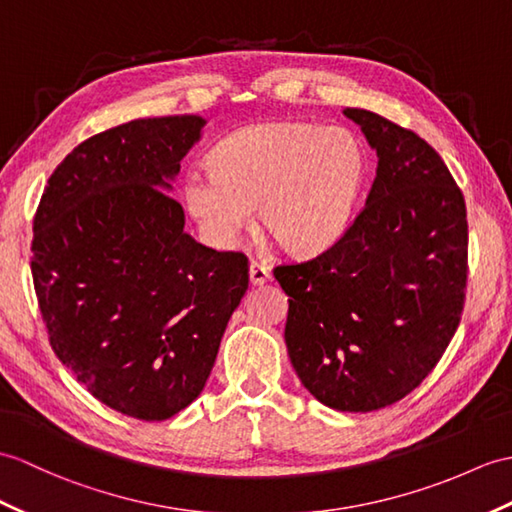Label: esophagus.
Returning <instances> with one entry per match:
<instances>
[{
	"label": "esophagus",
	"mask_w": 512,
	"mask_h": 512,
	"mask_svg": "<svg viewBox=\"0 0 512 512\" xmlns=\"http://www.w3.org/2000/svg\"><path fill=\"white\" fill-rule=\"evenodd\" d=\"M248 279H251L253 285H264L266 281H270V270L264 264L253 261V264L248 266Z\"/></svg>",
	"instance_id": "34e87169"
}]
</instances>
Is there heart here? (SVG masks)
<instances>
[{
	"mask_svg": "<svg viewBox=\"0 0 512 512\" xmlns=\"http://www.w3.org/2000/svg\"><path fill=\"white\" fill-rule=\"evenodd\" d=\"M211 170L183 176V200L213 246H233L259 222L285 253L314 257L347 235L371 174L364 141L349 128L264 122L224 137Z\"/></svg>",
	"mask_w": 512,
	"mask_h": 512,
	"instance_id": "heart-1",
	"label": "heart"
}]
</instances>
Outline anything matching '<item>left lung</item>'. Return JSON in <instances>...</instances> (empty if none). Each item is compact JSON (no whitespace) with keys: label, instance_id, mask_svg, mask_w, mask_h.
Segmentation results:
<instances>
[{"label":"left lung","instance_id":"obj_1","mask_svg":"<svg viewBox=\"0 0 512 512\" xmlns=\"http://www.w3.org/2000/svg\"><path fill=\"white\" fill-rule=\"evenodd\" d=\"M377 152L366 207L342 240L275 268L290 296L285 347L327 408L373 412L417 388L454 338L467 285L465 198L436 150L366 109H344Z\"/></svg>","mask_w":512,"mask_h":512}]
</instances>
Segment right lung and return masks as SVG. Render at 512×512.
<instances>
[{
    "instance_id": "obj_1",
    "label": "right lung",
    "mask_w": 512,
    "mask_h": 512,
    "mask_svg": "<svg viewBox=\"0 0 512 512\" xmlns=\"http://www.w3.org/2000/svg\"><path fill=\"white\" fill-rule=\"evenodd\" d=\"M207 120H133L71 150L47 181L32 279L54 353L106 406L141 421L185 410L248 290L242 253L185 233L170 196Z\"/></svg>"
}]
</instances>
